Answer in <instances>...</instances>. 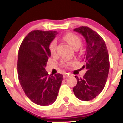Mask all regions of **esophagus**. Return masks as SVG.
<instances>
[{"instance_id":"1","label":"esophagus","mask_w":123,"mask_h":123,"mask_svg":"<svg viewBox=\"0 0 123 123\" xmlns=\"http://www.w3.org/2000/svg\"><path fill=\"white\" fill-rule=\"evenodd\" d=\"M70 76V75L69 74H67V73H66V74H64V76H63V77H64V78H67V77H69Z\"/></svg>"}]
</instances>
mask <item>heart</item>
<instances>
[{
    "mask_svg": "<svg viewBox=\"0 0 123 123\" xmlns=\"http://www.w3.org/2000/svg\"><path fill=\"white\" fill-rule=\"evenodd\" d=\"M63 40L67 42L70 46L74 49H79L81 46V40L78 36L72 33H68L63 37ZM56 47H57V42L55 40H53L50 43V53L52 54H54L56 52ZM65 65L67 66L68 64H65Z\"/></svg>",
    "mask_w": 123,
    "mask_h": 123,
    "instance_id": "b5f03b06",
    "label": "heart"
}]
</instances>
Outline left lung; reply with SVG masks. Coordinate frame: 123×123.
<instances>
[{"mask_svg": "<svg viewBox=\"0 0 123 123\" xmlns=\"http://www.w3.org/2000/svg\"><path fill=\"white\" fill-rule=\"evenodd\" d=\"M85 39L86 50L84 61L87 72L83 78L77 79L73 91L77 98L91 101L100 94L105 87L109 70V57L105 42L99 35L87 26L73 29Z\"/></svg>", "mask_w": 123, "mask_h": 123, "instance_id": "1", "label": "left lung"}]
</instances>
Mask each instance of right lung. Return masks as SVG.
<instances>
[{"mask_svg":"<svg viewBox=\"0 0 123 123\" xmlns=\"http://www.w3.org/2000/svg\"><path fill=\"white\" fill-rule=\"evenodd\" d=\"M57 34V31H32L18 51L17 72L21 87L32 102L43 106L56 101L63 80L62 74L49 76L45 69L51 56L50 44Z\"/></svg>","mask_w":123,"mask_h":123,"instance_id":"1","label":"right lung"}]
</instances>
